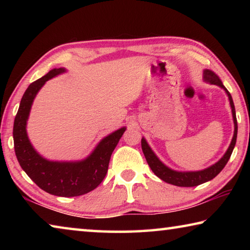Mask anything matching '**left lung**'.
Segmentation results:
<instances>
[{"label":"left lung","mask_w":250,"mask_h":250,"mask_svg":"<svg viewBox=\"0 0 250 250\" xmlns=\"http://www.w3.org/2000/svg\"><path fill=\"white\" fill-rule=\"evenodd\" d=\"M203 76H204L205 82L210 83L213 84H216V86H219L226 91L228 99H229V104L231 107V113H232V120H234V125H235L234 137H232V139H231L230 146L227 149L226 153L224 154L223 158L219 160L217 163L213 164V166L205 168V170L195 171V172H177L174 170H171L170 167L164 166V164L161 162V161L158 159V156L154 154V152L152 151L149 145H147L146 139L142 138L141 146H142L143 154H145V156H146L147 164H149L151 170L153 171V173L156 176L160 177L161 180H163L164 182H167V183H168V184H173L176 186H184V188H191V186H197L200 184L205 183V182L213 180L214 177L216 176L224 167H225V166L228 162V160H229L230 155L232 153V150H234L235 145H236L237 119H236L234 101H232L229 91L226 89L225 86H224L223 83L221 82V79L218 78V76L216 74H214L211 70L205 69L204 73H203Z\"/></svg>","instance_id":"1"}]
</instances>
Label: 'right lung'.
Wrapping results in <instances>:
<instances>
[{
	"instance_id": "right-lung-1",
	"label": "right lung",
	"mask_w": 250,
	"mask_h": 250,
	"mask_svg": "<svg viewBox=\"0 0 250 250\" xmlns=\"http://www.w3.org/2000/svg\"><path fill=\"white\" fill-rule=\"evenodd\" d=\"M65 71V68L52 69L44 77L29 84L16 113L13 138L15 154L20 166L34 183L52 195L71 197L83 195L95 189L103 182L108 172L112 152L125 128L124 126L107 135L88 158L77 162L48 161L37 153L26 133V124L32 104L37 92L47 80Z\"/></svg>"
}]
</instances>
